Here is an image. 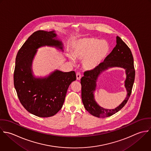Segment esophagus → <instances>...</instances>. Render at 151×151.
<instances>
[{
	"label": "esophagus",
	"instance_id": "obj_1",
	"mask_svg": "<svg viewBox=\"0 0 151 151\" xmlns=\"http://www.w3.org/2000/svg\"><path fill=\"white\" fill-rule=\"evenodd\" d=\"M81 78V75L80 72H77L76 73V79L77 80H80Z\"/></svg>",
	"mask_w": 151,
	"mask_h": 151
}]
</instances>
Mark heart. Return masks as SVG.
Wrapping results in <instances>:
<instances>
[{
	"instance_id": "1",
	"label": "heart",
	"mask_w": 151,
	"mask_h": 151,
	"mask_svg": "<svg viewBox=\"0 0 151 151\" xmlns=\"http://www.w3.org/2000/svg\"><path fill=\"white\" fill-rule=\"evenodd\" d=\"M110 51V46L106 40L89 37L79 40L72 52L75 59L83 60L82 66L86 70L97 69L105 60ZM72 62L74 59L69 58Z\"/></svg>"
}]
</instances>
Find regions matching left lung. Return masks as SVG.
Instances as JSON below:
<instances>
[{
	"mask_svg": "<svg viewBox=\"0 0 151 151\" xmlns=\"http://www.w3.org/2000/svg\"><path fill=\"white\" fill-rule=\"evenodd\" d=\"M115 67H121L126 70L127 77L125 87L127 94L125 100L118 107L113 110H108L101 107L97 104L94 99V92L100 75L109 68ZM135 76L134 58L131 50L121 37L116 36V45L105 60L97 69L85 72L84 76L81 79L82 100L86 110L92 115L98 118L108 117L119 111L125 105L130 97Z\"/></svg>",
	"mask_w": 151,
	"mask_h": 151,
	"instance_id": "8db88e82",
	"label": "left lung"
}]
</instances>
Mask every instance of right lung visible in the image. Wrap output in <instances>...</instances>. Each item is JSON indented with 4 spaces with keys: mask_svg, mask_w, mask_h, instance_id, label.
<instances>
[{
    "mask_svg": "<svg viewBox=\"0 0 151 151\" xmlns=\"http://www.w3.org/2000/svg\"><path fill=\"white\" fill-rule=\"evenodd\" d=\"M53 31L37 30L30 35L18 51L14 71V86L23 106L30 114L42 118L50 117L62 108L68 89L76 81L74 71L56 70L49 76L36 78L32 62L40 47H55L63 51L62 41Z\"/></svg>",
    "mask_w": 151,
    "mask_h": 151,
    "instance_id": "add662e5",
    "label": "right lung"
}]
</instances>
